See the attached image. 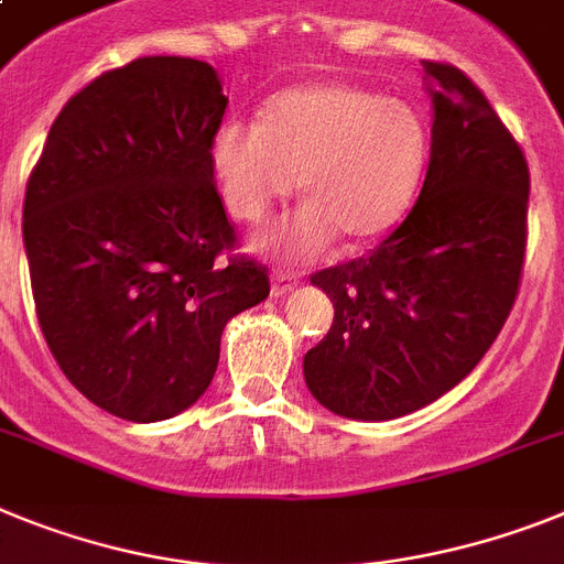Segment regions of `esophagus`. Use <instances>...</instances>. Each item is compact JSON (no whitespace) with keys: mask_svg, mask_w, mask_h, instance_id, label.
Wrapping results in <instances>:
<instances>
[{"mask_svg":"<svg viewBox=\"0 0 564 564\" xmlns=\"http://www.w3.org/2000/svg\"><path fill=\"white\" fill-rule=\"evenodd\" d=\"M295 286H297L295 274H286V272H274L272 274V297L290 295V292L295 290Z\"/></svg>","mask_w":564,"mask_h":564,"instance_id":"obj_1","label":"esophagus"}]
</instances>
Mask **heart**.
Returning a JSON list of instances; mask_svg holds the SVG:
<instances>
[{"label": "heart", "mask_w": 564, "mask_h": 564, "mask_svg": "<svg viewBox=\"0 0 564 564\" xmlns=\"http://www.w3.org/2000/svg\"><path fill=\"white\" fill-rule=\"evenodd\" d=\"M430 160V129L404 99L349 83H306L274 94L260 122L226 120L209 143L224 206L260 224L292 197L306 203L252 240L267 258H318L335 235L367 243L404 220Z\"/></svg>", "instance_id": "obj_1"}]
</instances>
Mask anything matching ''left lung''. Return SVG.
<instances>
[{"instance_id":"obj_1","label":"left lung","mask_w":564,"mask_h":564,"mask_svg":"<svg viewBox=\"0 0 564 564\" xmlns=\"http://www.w3.org/2000/svg\"><path fill=\"white\" fill-rule=\"evenodd\" d=\"M421 65L433 137L419 200L372 254L312 274L335 321L304 355V378L344 419H401L451 392L485 358L522 278V149L462 70Z\"/></svg>"}]
</instances>
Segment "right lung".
<instances>
[{
	"mask_svg": "<svg viewBox=\"0 0 564 564\" xmlns=\"http://www.w3.org/2000/svg\"><path fill=\"white\" fill-rule=\"evenodd\" d=\"M224 85L209 63L143 56L65 102L31 172L22 240L59 370L117 419L200 399L235 315L269 297L235 243L209 165Z\"/></svg>",
	"mask_w": 564,
	"mask_h": 564,
	"instance_id": "add662e5",
	"label": "right lung"
}]
</instances>
